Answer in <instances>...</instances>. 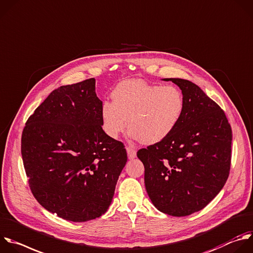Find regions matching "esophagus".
I'll return each mask as SVG.
<instances>
[{
  "label": "esophagus",
  "instance_id": "obj_1",
  "mask_svg": "<svg viewBox=\"0 0 253 253\" xmlns=\"http://www.w3.org/2000/svg\"><path fill=\"white\" fill-rule=\"evenodd\" d=\"M126 153H127V158L129 160H133L136 157V151L134 148L130 146H126Z\"/></svg>",
  "mask_w": 253,
  "mask_h": 253
}]
</instances>
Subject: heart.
Returning a JSON list of instances; mask_svg holds the SVG:
<instances>
[{
	"label": "heart",
	"mask_w": 253,
	"mask_h": 253,
	"mask_svg": "<svg viewBox=\"0 0 253 253\" xmlns=\"http://www.w3.org/2000/svg\"><path fill=\"white\" fill-rule=\"evenodd\" d=\"M113 102H104L100 118L105 132L117 138L127 126L128 134L145 144L170 135L181 121L185 98L175 85L148 84L141 80L121 82L112 91Z\"/></svg>",
	"instance_id": "1"
}]
</instances>
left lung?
<instances>
[{"mask_svg":"<svg viewBox=\"0 0 253 253\" xmlns=\"http://www.w3.org/2000/svg\"><path fill=\"white\" fill-rule=\"evenodd\" d=\"M179 86L184 114L166 139L137 151L153 205L172 216L205 209L225 184L231 161L232 131L220 107L198 85L164 79Z\"/></svg>","mask_w":253,"mask_h":253,"instance_id":"1","label":"left lung"}]
</instances>
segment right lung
Segmentation results:
<instances>
[{
    "mask_svg": "<svg viewBox=\"0 0 253 253\" xmlns=\"http://www.w3.org/2000/svg\"><path fill=\"white\" fill-rule=\"evenodd\" d=\"M88 79L53 90L28 119L21 153L30 188L47 211L74 222L103 215L127 156L102 127Z\"/></svg>",
    "mask_w": 253,
    "mask_h": 253,
    "instance_id": "right-lung-1",
    "label": "right lung"
}]
</instances>
